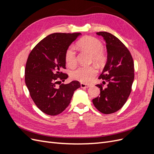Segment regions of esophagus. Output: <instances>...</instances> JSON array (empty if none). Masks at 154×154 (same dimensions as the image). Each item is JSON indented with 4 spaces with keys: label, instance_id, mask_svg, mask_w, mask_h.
I'll use <instances>...</instances> for the list:
<instances>
[{
    "label": "esophagus",
    "instance_id": "obj_1",
    "mask_svg": "<svg viewBox=\"0 0 154 154\" xmlns=\"http://www.w3.org/2000/svg\"><path fill=\"white\" fill-rule=\"evenodd\" d=\"M90 85H87V84H85V83H81V87L82 88H88L90 87Z\"/></svg>",
    "mask_w": 154,
    "mask_h": 154
}]
</instances>
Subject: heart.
Masks as SVG:
<instances>
[{
  "instance_id": "1",
  "label": "heart",
  "mask_w": 154,
  "mask_h": 154,
  "mask_svg": "<svg viewBox=\"0 0 154 154\" xmlns=\"http://www.w3.org/2000/svg\"><path fill=\"white\" fill-rule=\"evenodd\" d=\"M77 45L79 48L92 54V60L96 63L102 64L105 62L106 56L103 49V44L95 37L89 36L83 37L78 42ZM65 60L69 67H72L76 66V54L73 46H69L67 49ZM96 74L97 69L94 67H80L71 72V76L74 80L87 83L93 80Z\"/></svg>"
}]
</instances>
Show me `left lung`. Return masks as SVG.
Wrapping results in <instances>:
<instances>
[{"label": "left lung", "instance_id": "obj_1", "mask_svg": "<svg viewBox=\"0 0 154 154\" xmlns=\"http://www.w3.org/2000/svg\"><path fill=\"white\" fill-rule=\"evenodd\" d=\"M96 34L106 42L107 62L99 79L107 85L104 88L101 83L96 85L100 88V94L92 103L100 112L109 114L122 108L131 92L134 64L129 50L117 37L105 31Z\"/></svg>", "mask_w": 154, "mask_h": 154}]
</instances>
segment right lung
I'll use <instances>...</instances> for the list:
<instances>
[{"label": "right lung", "instance_id": "right-lung-1", "mask_svg": "<svg viewBox=\"0 0 154 154\" xmlns=\"http://www.w3.org/2000/svg\"><path fill=\"white\" fill-rule=\"evenodd\" d=\"M80 35V32L51 34L36 45L27 58L26 84L32 101L46 114L62 113L71 103L74 92L81 87L78 81L61 83V80L68 78L61 71L66 69V51Z\"/></svg>", "mask_w": 154, "mask_h": 154}]
</instances>
